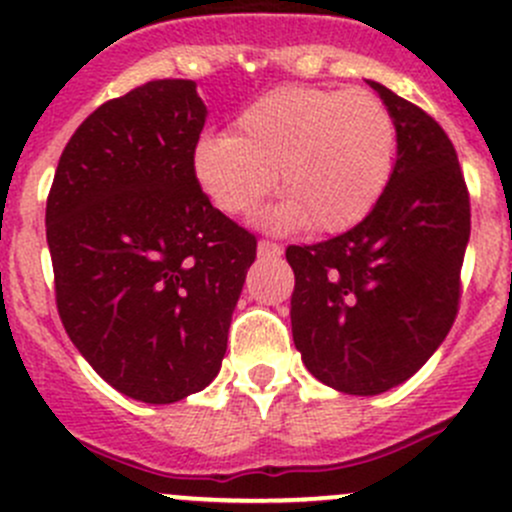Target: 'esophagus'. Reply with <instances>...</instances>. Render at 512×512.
Listing matches in <instances>:
<instances>
[{"mask_svg": "<svg viewBox=\"0 0 512 512\" xmlns=\"http://www.w3.org/2000/svg\"><path fill=\"white\" fill-rule=\"evenodd\" d=\"M282 252V245L270 240H260V245H257V255H260L262 260H277V257H282Z\"/></svg>", "mask_w": 512, "mask_h": 512, "instance_id": "1", "label": "esophagus"}]
</instances>
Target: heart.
<instances>
[{"instance_id": "heart-1", "label": "heart", "mask_w": 512, "mask_h": 512, "mask_svg": "<svg viewBox=\"0 0 512 512\" xmlns=\"http://www.w3.org/2000/svg\"><path fill=\"white\" fill-rule=\"evenodd\" d=\"M397 157L390 110L368 90L284 85L242 107L233 134L206 132L191 171L225 215L255 211L274 186L284 198L267 215L274 230L346 233L383 201Z\"/></svg>"}]
</instances>
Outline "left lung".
Instances as JSON below:
<instances>
[{
    "label": "left lung",
    "instance_id": "1",
    "mask_svg": "<svg viewBox=\"0 0 512 512\" xmlns=\"http://www.w3.org/2000/svg\"><path fill=\"white\" fill-rule=\"evenodd\" d=\"M397 127L383 201L360 225L289 245L292 336L306 370L346 395L410 380L456 319L471 206L456 149L434 117L368 80Z\"/></svg>",
    "mask_w": 512,
    "mask_h": 512
}]
</instances>
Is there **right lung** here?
<instances>
[{
  "mask_svg": "<svg viewBox=\"0 0 512 512\" xmlns=\"http://www.w3.org/2000/svg\"><path fill=\"white\" fill-rule=\"evenodd\" d=\"M206 115L193 80L105 102L63 149L46 203L66 333L105 383L149 405L213 383L257 255L193 179Z\"/></svg>",
  "mask_w": 512,
  "mask_h": 512,
  "instance_id": "1",
  "label": "right lung"
}]
</instances>
